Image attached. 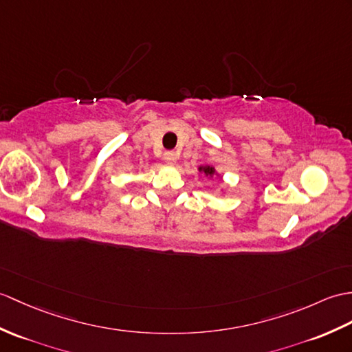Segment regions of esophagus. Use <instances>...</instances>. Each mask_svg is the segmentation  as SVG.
Instances as JSON below:
<instances>
[{"instance_id": "1", "label": "esophagus", "mask_w": 352, "mask_h": 352, "mask_svg": "<svg viewBox=\"0 0 352 352\" xmlns=\"http://www.w3.org/2000/svg\"><path fill=\"white\" fill-rule=\"evenodd\" d=\"M177 159H178V154L175 151H166L163 154V160H165L168 165H175Z\"/></svg>"}]
</instances>
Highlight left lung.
<instances>
[{"label":"left lung","instance_id":"obj_1","mask_svg":"<svg viewBox=\"0 0 352 352\" xmlns=\"http://www.w3.org/2000/svg\"><path fill=\"white\" fill-rule=\"evenodd\" d=\"M199 169V173H202L204 175H206V177H214V175H217L216 174V169L213 168V166H208V165H206V166H199L198 168Z\"/></svg>","mask_w":352,"mask_h":352}]
</instances>
